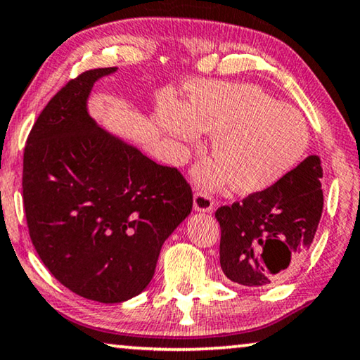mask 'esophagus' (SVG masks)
<instances>
[{"instance_id":"1","label":"esophagus","mask_w":360,"mask_h":360,"mask_svg":"<svg viewBox=\"0 0 360 360\" xmlns=\"http://www.w3.org/2000/svg\"><path fill=\"white\" fill-rule=\"evenodd\" d=\"M193 209L196 212H212L215 209V201L204 191H196L193 198Z\"/></svg>"}]
</instances>
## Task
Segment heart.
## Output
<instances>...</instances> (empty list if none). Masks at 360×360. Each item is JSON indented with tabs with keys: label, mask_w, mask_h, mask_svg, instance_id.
Here are the masks:
<instances>
[{
	"label": "heart",
	"mask_w": 360,
	"mask_h": 360,
	"mask_svg": "<svg viewBox=\"0 0 360 360\" xmlns=\"http://www.w3.org/2000/svg\"><path fill=\"white\" fill-rule=\"evenodd\" d=\"M188 96L186 108L165 104L159 127L176 140H196L199 129L215 134L217 161L196 174L202 185L215 188L233 180L236 191L261 193L283 180L307 151L304 115L259 86L202 82L188 86Z\"/></svg>",
	"instance_id": "heart-1"
}]
</instances>
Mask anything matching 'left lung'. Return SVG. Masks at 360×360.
Returning a JSON list of instances; mask_svg holds the SVG:
<instances>
[{
  "mask_svg": "<svg viewBox=\"0 0 360 360\" xmlns=\"http://www.w3.org/2000/svg\"><path fill=\"white\" fill-rule=\"evenodd\" d=\"M322 175L320 158L309 156L275 186L217 209L226 278L267 286L300 267L322 217Z\"/></svg>",
  "mask_w": 360,
  "mask_h": 360,
  "instance_id": "8db88e82",
  "label": "left lung"
}]
</instances>
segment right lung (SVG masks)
<instances>
[{
    "label": "right lung",
    "instance_id": "right-lung-1",
    "mask_svg": "<svg viewBox=\"0 0 360 360\" xmlns=\"http://www.w3.org/2000/svg\"><path fill=\"white\" fill-rule=\"evenodd\" d=\"M115 70H86L49 99L27 138L22 174L41 262L75 295L106 304L146 288L164 241L193 207L179 170L151 161L88 114L95 82Z\"/></svg>",
    "mask_w": 360,
    "mask_h": 360
}]
</instances>
